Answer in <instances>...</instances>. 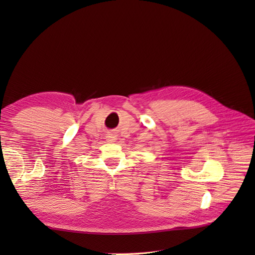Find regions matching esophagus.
<instances>
[{
  "label": "esophagus",
  "instance_id": "obj_1",
  "mask_svg": "<svg viewBox=\"0 0 255 255\" xmlns=\"http://www.w3.org/2000/svg\"><path fill=\"white\" fill-rule=\"evenodd\" d=\"M105 139L107 142H115L117 140V132H116V130H110V132H107Z\"/></svg>",
  "mask_w": 255,
  "mask_h": 255
}]
</instances>
